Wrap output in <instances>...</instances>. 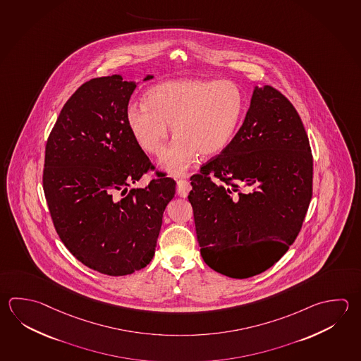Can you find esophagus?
<instances>
[{
  "label": "esophagus",
  "mask_w": 361,
  "mask_h": 361,
  "mask_svg": "<svg viewBox=\"0 0 361 361\" xmlns=\"http://www.w3.org/2000/svg\"><path fill=\"white\" fill-rule=\"evenodd\" d=\"M191 190V185L189 181H186V180H178L177 181V194L180 195V197H186L189 195V192Z\"/></svg>",
  "instance_id": "1"
}]
</instances>
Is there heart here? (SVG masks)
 Masks as SVG:
<instances>
[{"mask_svg":"<svg viewBox=\"0 0 361 361\" xmlns=\"http://www.w3.org/2000/svg\"><path fill=\"white\" fill-rule=\"evenodd\" d=\"M246 98L230 80L183 79L157 84L144 95V104L126 109V123L139 147L159 156L169 139V128L176 137L166 150L161 166L180 175L197 154L213 157L225 150L243 123Z\"/></svg>","mask_w":361,"mask_h":361,"instance_id":"obj_1","label":"heart"}]
</instances>
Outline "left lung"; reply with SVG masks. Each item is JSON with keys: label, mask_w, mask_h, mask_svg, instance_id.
I'll return each instance as SVG.
<instances>
[{"label": "left lung", "mask_w": 361, "mask_h": 361, "mask_svg": "<svg viewBox=\"0 0 361 361\" xmlns=\"http://www.w3.org/2000/svg\"><path fill=\"white\" fill-rule=\"evenodd\" d=\"M205 263L231 279L264 272L298 238L313 195V154L293 103L254 89L232 143L191 176Z\"/></svg>", "instance_id": "obj_1"}]
</instances>
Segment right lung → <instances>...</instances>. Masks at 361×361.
<instances>
[{"label":"right lung","mask_w":361,"mask_h":361,"mask_svg":"<svg viewBox=\"0 0 361 361\" xmlns=\"http://www.w3.org/2000/svg\"><path fill=\"white\" fill-rule=\"evenodd\" d=\"M135 87L121 75L84 82L46 144L43 190L56 232L84 266L109 276L149 264L176 191L173 178L158 173L148 186L129 190L156 169L126 123Z\"/></svg>","instance_id":"obj_1"}]
</instances>
